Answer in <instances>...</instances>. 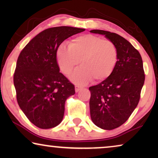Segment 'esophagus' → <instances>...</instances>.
Instances as JSON below:
<instances>
[{"instance_id":"obj_1","label":"esophagus","mask_w":158,"mask_h":158,"mask_svg":"<svg viewBox=\"0 0 158 158\" xmlns=\"http://www.w3.org/2000/svg\"><path fill=\"white\" fill-rule=\"evenodd\" d=\"M75 92L76 93H77V92H79L80 90H82V88L81 87V86H78V85H76L75 87Z\"/></svg>"}]
</instances>
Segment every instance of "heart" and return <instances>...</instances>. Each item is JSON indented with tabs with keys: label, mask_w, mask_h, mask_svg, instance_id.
I'll use <instances>...</instances> for the list:
<instances>
[{
	"label": "heart",
	"mask_w": 158,
	"mask_h": 158,
	"mask_svg": "<svg viewBox=\"0 0 158 158\" xmlns=\"http://www.w3.org/2000/svg\"><path fill=\"white\" fill-rule=\"evenodd\" d=\"M118 57L117 47L113 42L92 34L77 36L70 41L68 47L60 45L56 51L58 65L66 75L81 60V67L70 77L78 85H85L92 79L98 83L108 78L116 68Z\"/></svg>",
	"instance_id": "b5f03b06"
}]
</instances>
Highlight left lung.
Here are the masks:
<instances>
[{"mask_svg": "<svg viewBox=\"0 0 158 158\" xmlns=\"http://www.w3.org/2000/svg\"><path fill=\"white\" fill-rule=\"evenodd\" d=\"M104 35L117 47L118 57L114 72L98 85L89 88L92 122L106 130L122 125L137 107L144 83L143 62L139 52L117 34L94 29Z\"/></svg>", "mask_w": 158, "mask_h": 158, "instance_id": "left-lung-1", "label": "left lung"}]
</instances>
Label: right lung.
<instances>
[{"mask_svg": "<svg viewBox=\"0 0 158 158\" xmlns=\"http://www.w3.org/2000/svg\"><path fill=\"white\" fill-rule=\"evenodd\" d=\"M85 30L71 27L45 29L19 56L14 75L17 101L39 128H53L62 121L65 101L75 91L74 85L60 73L56 51L66 39Z\"/></svg>", "mask_w": 158, "mask_h": 158, "instance_id": "right-lung-1", "label": "right lung"}]
</instances>
